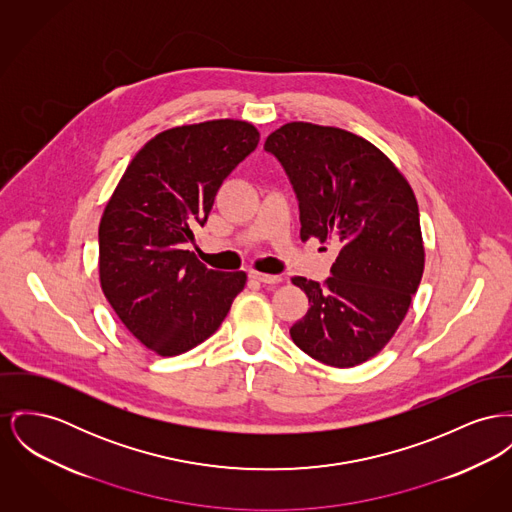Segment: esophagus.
Listing matches in <instances>:
<instances>
[{
	"label": "esophagus",
	"instance_id": "esophagus-1",
	"mask_svg": "<svg viewBox=\"0 0 512 512\" xmlns=\"http://www.w3.org/2000/svg\"><path fill=\"white\" fill-rule=\"evenodd\" d=\"M249 276H251L253 280H257V282H261V284H269V286L278 284V282L282 280L278 274H263V272H251Z\"/></svg>",
	"mask_w": 512,
	"mask_h": 512
}]
</instances>
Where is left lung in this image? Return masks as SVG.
<instances>
[{"label": "left lung", "mask_w": 512, "mask_h": 512, "mask_svg": "<svg viewBox=\"0 0 512 512\" xmlns=\"http://www.w3.org/2000/svg\"><path fill=\"white\" fill-rule=\"evenodd\" d=\"M265 151L294 187L301 240L340 247L325 284L292 278L309 309L290 336L313 360L360 365L385 348L420 286L414 191L383 152L338 127L292 121L267 137Z\"/></svg>", "instance_id": "left-lung-1"}]
</instances>
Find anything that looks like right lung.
I'll return each mask as SVG.
<instances>
[{
	"mask_svg": "<svg viewBox=\"0 0 512 512\" xmlns=\"http://www.w3.org/2000/svg\"><path fill=\"white\" fill-rule=\"evenodd\" d=\"M259 131L212 120L158 133L127 166L100 228V284L125 329L158 356H178L220 327L245 272L207 269L187 249Z\"/></svg>",
	"mask_w": 512,
	"mask_h": 512,
	"instance_id": "1",
	"label": "right lung"
}]
</instances>
